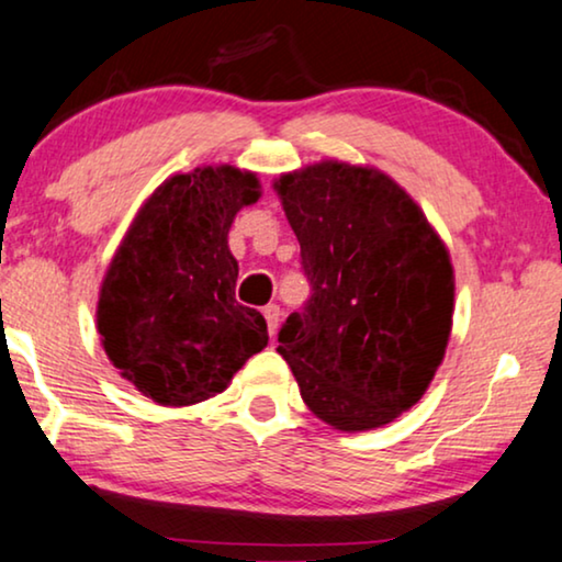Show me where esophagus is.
Returning a JSON list of instances; mask_svg holds the SVG:
<instances>
[{"label": "esophagus", "mask_w": 562, "mask_h": 562, "mask_svg": "<svg viewBox=\"0 0 562 562\" xmlns=\"http://www.w3.org/2000/svg\"><path fill=\"white\" fill-rule=\"evenodd\" d=\"M263 317L268 322V335H276V329H279V322H281V310L276 304H268L263 310Z\"/></svg>", "instance_id": "esophagus-1"}]
</instances>
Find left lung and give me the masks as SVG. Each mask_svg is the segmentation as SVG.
Masks as SVG:
<instances>
[{
  "label": "left lung",
  "instance_id": "1",
  "mask_svg": "<svg viewBox=\"0 0 562 562\" xmlns=\"http://www.w3.org/2000/svg\"><path fill=\"white\" fill-rule=\"evenodd\" d=\"M273 187L312 286L276 350L322 422L342 432L389 425L419 402L445 358L450 252L379 168L322 160Z\"/></svg>",
  "mask_w": 562,
  "mask_h": 562
}]
</instances>
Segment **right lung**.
Segmentation results:
<instances>
[{
  "label": "right lung",
  "instance_id": "1",
  "mask_svg": "<svg viewBox=\"0 0 562 562\" xmlns=\"http://www.w3.org/2000/svg\"><path fill=\"white\" fill-rule=\"evenodd\" d=\"M256 173L204 166L153 191L99 289L97 329L112 366L143 396L189 406L225 391L268 345L263 314L237 304L227 233L256 204Z\"/></svg>",
  "mask_w": 562,
  "mask_h": 562
}]
</instances>
